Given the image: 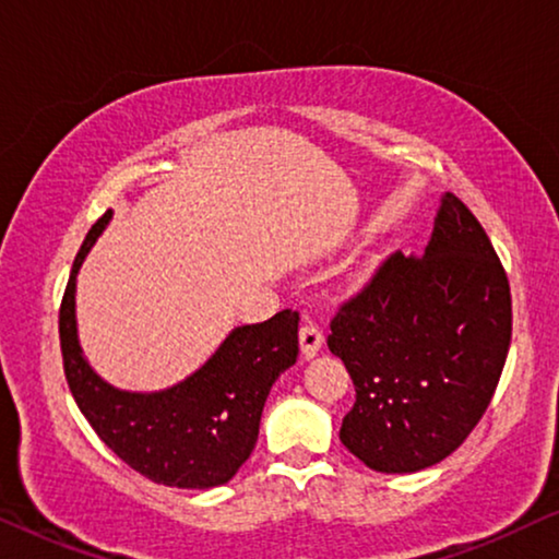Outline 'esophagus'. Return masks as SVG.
I'll list each match as a JSON object with an SVG mask.
<instances>
[{
  "label": "esophagus",
  "instance_id": "esophagus-1",
  "mask_svg": "<svg viewBox=\"0 0 559 559\" xmlns=\"http://www.w3.org/2000/svg\"><path fill=\"white\" fill-rule=\"evenodd\" d=\"M323 331H320L318 325H312V323H305L302 328H300V350H302V356L305 358H312V356H318V350L323 348Z\"/></svg>",
  "mask_w": 559,
  "mask_h": 559
}]
</instances>
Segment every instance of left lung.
<instances>
[{
  "mask_svg": "<svg viewBox=\"0 0 559 559\" xmlns=\"http://www.w3.org/2000/svg\"><path fill=\"white\" fill-rule=\"evenodd\" d=\"M511 293L484 226L440 198L423 257L394 251L341 305L328 348L354 379L341 442L379 473H415L463 445L507 364Z\"/></svg>",
  "mask_w": 559,
  "mask_h": 559,
  "instance_id": "obj_1",
  "label": "left lung"
}]
</instances>
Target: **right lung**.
Here are the masks:
<instances>
[{"instance_id":"obj_1","label":"right lung","mask_w":559,"mask_h":559,"mask_svg":"<svg viewBox=\"0 0 559 559\" xmlns=\"http://www.w3.org/2000/svg\"><path fill=\"white\" fill-rule=\"evenodd\" d=\"M111 216L106 211L91 226L60 302V350L73 400L98 438L144 478L175 488L224 486L257 445L272 384L297 361L300 316L282 310L234 328L201 369L159 392L111 386L91 369L75 325V277Z\"/></svg>"}]
</instances>
